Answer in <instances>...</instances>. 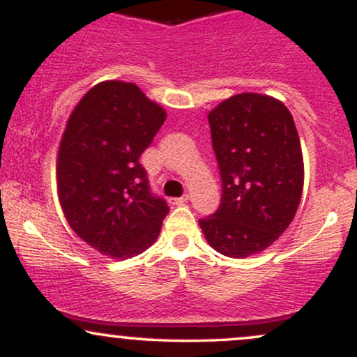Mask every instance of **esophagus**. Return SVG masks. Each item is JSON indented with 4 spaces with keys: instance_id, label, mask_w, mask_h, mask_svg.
<instances>
[{
    "instance_id": "34e87169",
    "label": "esophagus",
    "mask_w": 357,
    "mask_h": 357,
    "mask_svg": "<svg viewBox=\"0 0 357 357\" xmlns=\"http://www.w3.org/2000/svg\"><path fill=\"white\" fill-rule=\"evenodd\" d=\"M188 199H190V195H184V196H181V198H173V199H171V203H173V204H183V203H186Z\"/></svg>"
}]
</instances>
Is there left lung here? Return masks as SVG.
<instances>
[{"label":"left lung","mask_w":357,"mask_h":357,"mask_svg":"<svg viewBox=\"0 0 357 357\" xmlns=\"http://www.w3.org/2000/svg\"><path fill=\"white\" fill-rule=\"evenodd\" d=\"M221 178L218 210L199 227L221 255L261 252L292 223L304 161L292 114L273 97L238 93L208 114Z\"/></svg>","instance_id":"obj_1"}]
</instances>
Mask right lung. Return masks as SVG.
Masks as SVG:
<instances>
[{
  "label": "right lung",
  "mask_w": 357,
  "mask_h": 357,
  "mask_svg": "<svg viewBox=\"0 0 357 357\" xmlns=\"http://www.w3.org/2000/svg\"><path fill=\"white\" fill-rule=\"evenodd\" d=\"M165 121V109L119 80L90 89L68 119L56 162L61 210L72 230L104 255H137L161 231L169 208L151 191L139 158Z\"/></svg>",
  "instance_id": "right-lung-1"
}]
</instances>
